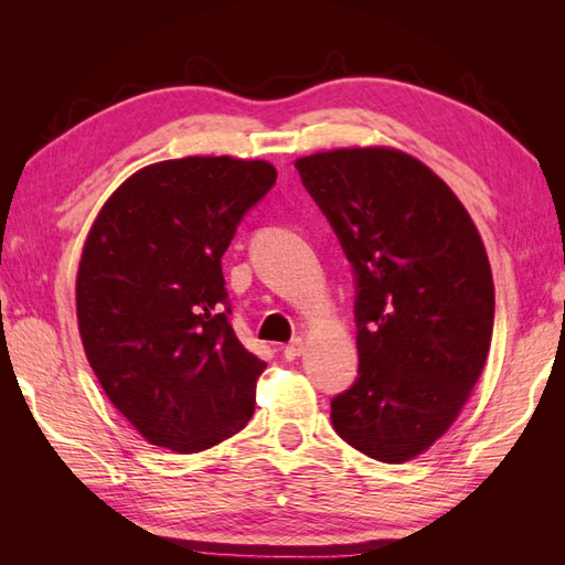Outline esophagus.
<instances>
[{
	"label": "esophagus",
	"instance_id": "esophagus-1",
	"mask_svg": "<svg viewBox=\"0 0 565 565\" xmlns=\"http://www.w3.org/2000/svg\"><path fill=\"white\" fill-rule=\"evenodd\" d=\"M303 350H306L303 340H294V342L281 347V354H284V359H289V362H294V359H298V356L303 354Z\"/></svg>",
	"mask_w": 565,
	"mask_h": 565
}]
</instances>
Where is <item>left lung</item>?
Instances as JSON below:
<instances>
[{
    "label": "left lung",
    "instance_id": "8db88e82",
    "mask_svg": "<svg viewBox=\"0 0 565 565\" xmlns=\"http://www.w3.org/2000/svg\"><path fill=\"white\" fill-rule=\"evenodd\" d=\"M354 274L359 376L334 395L338 435L401 463L431 447L481 376L495 289L483 239L441 179L388 148L296 162Z\"/></svg>",
    "mask_w": 565,
    "mask_h": 565
}]
</instances>
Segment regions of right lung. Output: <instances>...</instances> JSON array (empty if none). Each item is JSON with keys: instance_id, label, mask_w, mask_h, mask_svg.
<instances>
[{"instance_id": "1", "label": "right lung", "mask_w": 565, "mask_h": 565, "mask_svg": "<svg viewBox=\"0 0 565 565\" xmlns=\"http://www.w3.org/2000/svg\"><path fill=\"white\" fill-rule=\"evenodd\" d=\"M276 184L262 160L150 164L84 243L77 322L102 388L154 447L194 454L247 425L267 364L231 326L223 252Z\"/></svg>"}]
</instances>
